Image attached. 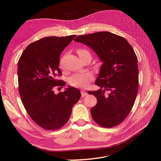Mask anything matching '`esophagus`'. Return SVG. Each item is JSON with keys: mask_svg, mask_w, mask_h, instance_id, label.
I'll return each instance as SVG.
<instances>
[{"mask_svg": "<svg viewBox=\"0 0 161 161\" xmlns=\"http://www.w3.org/2000/svg\"><path fill=\"white\" fill-rule=\"evenodd\" d=\"M81 96H86L87 94H88V93H87V92H86V91H84V90H81Z\"/></svg>", "mask_w": 161, "mask_h": 161, "instance_id": "34e87169", "label": "esophagus"}]
</instances>
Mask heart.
Wrapping results in <instances>:
<instances>
[{"mask_svg": "<svg viewBox=\"0 0 161 161\" xmlns=\"http://www.w3.org/2000/svg\"><path fill=\"white\" fill-rule=\"evenodd\" d=\"M77 53L80 56H82L84 55L89 54L91 55L89 51L86 48H78ZM93 75L92 73L89 72H81L75 74L68 79V83L70 86L77 87V88H84L89 85V84L93 80Z\"/></svg>", "mask_w": 161, "mask_h": 161, "instance_id": "1", "label": "heart"}]
</instances>
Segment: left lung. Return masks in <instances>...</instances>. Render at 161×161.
<instances>
[{"label": "left lung", "instance_id": "8db88e82", "mask_svg": "<svg viewBox=\"0 0 161 161\" xmlns=\"http://www.w3.org/2000/svg\"><path fill=\"white\" fill-rule=\"evenodd\" d=\"M75 41L89 46L103 63L95 82L101 88L88 92L97 98L92 118L101 127H115L130 114L138 92L135 52L124 37L108 31L80 35Z\"/></svg>", "mask_w": 161, "mask_h": 161}]
</instances>
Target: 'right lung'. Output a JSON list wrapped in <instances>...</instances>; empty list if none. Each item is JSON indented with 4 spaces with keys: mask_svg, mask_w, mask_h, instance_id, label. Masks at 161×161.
Returning a JSON list of instances; mask_svg holds the SVG:
<instances>
[{
    "mask_svg": "<svg viewBox=\"0 0 161 161\" xmlns=\"http://www.w3.org/2000/svg\"><path fill=\"white\" fill-rule=\"evenodd\" d=\"M76 35L48 36L29 45L18 61L19 92L25 108L35 123L46 130H56L69 120L73 106L81 97L80 91L69 86L58 94L65 81L58 67L60 55Z\"/></svg>",
    "mask_w": 161,
    "mask_h": 161,
    "instance_id": "add662e5",
    "label": "right lung"
}]
</instances>
